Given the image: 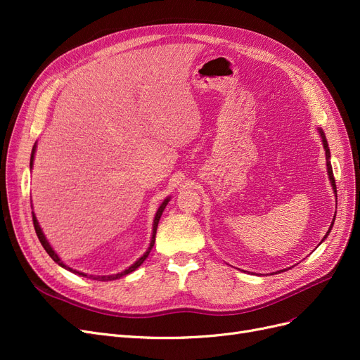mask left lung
Listing matches in <instances>:
<instances>
[{
	"label": "left lung",
	"instance_id": "8db88e82",
	"mask_svg": "<svg viewBox=\"0 0 360 360\" xmlns=\"http://www.w3.org/2000/svg\"><path fill=\"white\" fill-rule=\"evenodd\" d=\"M320 134H321V138H323V146H324V148H326V155H328V158H329V147H328V141H326V138H324V134H323V130H320ZM328 172H329V179H330V181H332V186H333V189H335V192H336V184H335V177H333V171H332V165H330V162H328ZM333 221H335V217H333ZM332 225H333V222H332ZM332 225H330V228H332ZM330 233V230L328 231V234ZM326 234V236H328ZM326 236H324V238H326Z\"/></svg>",
	"mask_w": 360,
	"mask_h": 360
}]
</instances>
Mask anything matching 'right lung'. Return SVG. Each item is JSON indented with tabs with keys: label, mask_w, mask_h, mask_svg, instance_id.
<instances>
[{
	"label": "right lung",
	"mask_w": 360,
	"mask_h": 360,
	"mask_svg": "<svg viewBox=\"0 0 360 360\" xmlns=\"http://www.w3.org/2000/svg\"><path fill=\"white\" fill-rule=\"evenodd\" d=\"M34 151H36V147L32 148V153H31V159H30V165L32 167V159H34ZM167 204H168V200H165L162 202V205L159 207V210H158V213H156V216H155V224H153V237H151V243H150V248L147 249V252L141 257L135 264H132L130 266L129 269H126L124 271H122V274H117V275H111V276H91L93 279H97V281H114V279H118V278H122V276H124V275H127V274H130V271H134V270H136L141 264L144 263V259L148 257V254H150V250H151V248H153V245H155V240H156V230H158V224H159V219H160V216H162V212H163V209H165L167 207ZM32 224H34V230H36V234H37V237H39V240H40V243H41V246L45 248V250L46 252L49 254V257L56 261V263H58L61 267H64V269H68V270H70V271H73V274H78V275H82V276H86L85 274H81V271H76V270H73V269H70V267H68L66 264H63V261L60 259V257L53 252V249L49 246V243H48V240L45 238V236H43V233H41V230H40V226H39V222H37V219H36V216H34V213H32Z\"/></svg>",
	"instance_id": "right-lung-1"
}]
</instances>
